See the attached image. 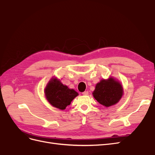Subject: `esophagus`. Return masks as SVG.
Wrapping results in <instances>:
<instances>
[{
  "label": "esophagus",
  "mask_w": 155,
  "mask_h": 155,
  "mask_svg": "<svg viewBox=\"0 0 155 155\" xmlns=\"http://www.w3.org/2000/svg\"><path fill=\"white\" fill-rule=\"evenodd\" d=\"M82 94H83V95H85L86 96V95L88 94V91H85V92H83Z\"/></svg>",
  "instance_id": "1"
}]
</instances>
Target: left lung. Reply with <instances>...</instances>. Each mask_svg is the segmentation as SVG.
Returning <instances> with one entry per match:
<instances>
[{
  "instance_id": "obj_1",
  "label": "left lung",
  "mask_w": 155,
  "mask_h": 155,
  "mask_svg": "<svg viewBox=\"0 0 155 155\" xmlns=\"http://www.w3.org/2000/svg\"><path fill=\"white\" fill-rule=\"evenodd\" d=\"M92 94L100 104L108 107L119 101L123 95V88L113 78L102 79L96 85Z\"/></svg>"
}]
</instances>
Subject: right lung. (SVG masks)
Segmentation results:
<instances>
[{"instance_id":"1","label":"right lung","mask_w":155,"mask_h":155,"mask_svg":"<svg viewBox=\"0 0 155 155\" xmlns=\"http://www.w3.org/2000/svg\"><path fill=\"white\" fill-rule=\"evenodd\" d=\"M45 96L50 104L61 110L65 109L78 94L56 78L51 79L45 88Z\"/></svg>"}]
</instances>
